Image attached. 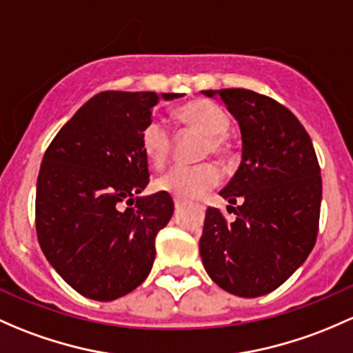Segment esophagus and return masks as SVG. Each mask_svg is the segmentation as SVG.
<instances>
[{
	"label": "esophagus",
	"mask_w": 353,
	"mask_h": 353,
	"mask_svg": "<svg viewBox=\"0 0 353 353\" xmlns=\"http://www.w3.org/2000/svg\"><path fill=\"white\" fill-rule=\"evenodd\" d=\"M183 205H184V203L181 201V199H174V206H176V211L183 210Z\"/></svg>",
	"instance_id": "esophagus-1"
}]
</instances>
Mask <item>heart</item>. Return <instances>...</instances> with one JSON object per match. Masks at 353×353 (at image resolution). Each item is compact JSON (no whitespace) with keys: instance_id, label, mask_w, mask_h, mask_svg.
<instances>
[{"instance_id":"1","label":"heart","mask_w":353,"mask_h":353,"mask_svg":"<svg viewBox=\"0 0 353 353\" xmlns=\"http://www.w3.org/2000/svg\"><path fill=\"white\" fill-rule=\"evenodd\" d=\"M176 118L183 127L196 130L205 135L201 159L225 157L230 150L225 133L230 128L228 113L218 103L210 99H196L176 110ZM140 143L150 164L162 167L172 150V139L167 125L159 118H152L140 133ZM220 183V170L216 165L205 162L198 165H174L172 169L155 179V188L169 192L174 198L191 201L201 198L205 192Z\"/></svg>"}]
</instances>
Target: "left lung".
Returning <instances> with one entry per match:
<instances>
[{
	"label": "left lung",
	"instance_id": "left-lung-1",
	"mask_svg": "<svg viewBox=\"0 0 353 353\" xmlns=\"http://www.w3.org/2000/svg\"><path fill=\"white\" fill-rule=\"evenodd\" d=\"M218 96L239 120L242 162L210 206L199 240L203 265L221 289L242 298L274 291L313 250L320 226L321 174L310 135L298 118L250 89L203 91Z\"/></svg>",
	"mask_w": 353,
	"mask_h": 353
}]
</instances>
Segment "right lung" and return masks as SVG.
Listing matches in <instances>:
<instances>
[{
  "label": "right lung",
  "mask_w": 353,
  "mask_h": 353,
  "mask_svg": "<svg viewBox=\"0 0 353 353\" xmlns=\"http://www.w3.org/2000/svg\"><path fill=\"white\" fill-rule=\"evenodd\" d=\"M179 96L99 92L43 154L35 196L40 248L59 276L89 299L121 298L150 272L155 236L169 223L174 201L162 191L135 198L150 181L140 133L161 98Z\"/></svg>",
  "instance_id": "add662e5"
}]
</instances>
